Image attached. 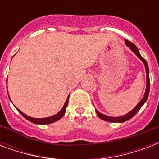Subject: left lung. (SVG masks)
<instances>
[{
	"label": "left lung",
	"mask_w": 159,
	"mask_h": 159,
	"mask_svg": "<svg viewBox=\"0 0 159 159\" xmlns=\"http://www.w3.org/2000/svg\"><path fill=\"white\" fill-rule=\"evenodd\" d=\"M125 44L128 47H129L131 50L133 51L134 53H135L136 56L139 58V59L143 62V64H144V67H145V70H146V75H147V85H146V90H145V93H144V96L142 98L140 102H139L137 106L134 107V108L131 111H129V113H127L126 115L125 116H118V117H112V116H106V115H103V114L100 113L99 111H97L96 110V112H97V116H99V118H101L102 120L105 121H107V122H113V123H123V122H125V121L129 120V119H131L132 117L135 116V114L138 112L140 108L143 106V105L144 104L148 99V94H149V89H150V81H149V70H148V63L146 62V60L143 58L142 56L140 55L139 52L138 50V48L136 47L133 43H131L129 42V40L125 39Z\"/></svg>",
	"instance_id": "left-lung-1"
}]
</instances>
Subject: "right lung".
Wrapping results in <instances>:
<instances>
[{
	"label": "right lung",
	"instance_id": "1",
	"mask_svg": "<svg viewBox=\"0 0 159 159\" xmlns=\"http://www.w3.org/2000/svg\"><path fill=\"white\" fill-rule=\"evenodd\" d=\"M68 98H69V97L67 98L64 106H63L62 110H61L58 113L56 114V115H54V116H50V117H47V118H32V117H30V116H26L25 114H24L23 112H21L19 109L17 108L16 109L18 110L19 112H20V113L21 115H22V116L26 119V120H28L29 121H30V122H32V123L39 124V125H47V124H51V123H53V122H56V121L60 120V119L62 118V116H63V115H64L65 112H66V109H67V104H68Z\"/></svg>",
	"mask_w": 159,
	"mask_h": 159
}]
</instances>
